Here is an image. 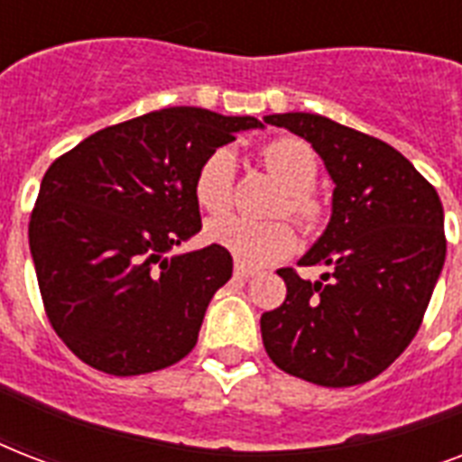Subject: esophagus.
Here are the masks:
<instances>
[{
    "mask_svg": "<svg viewBox=\"0 0 462 462\" xmlns=\"http://www.w3.org/2000/svg\"><path fill=\"white\" fill-rule=\"evenodd\" d=\"M256 273H259L256 268L246 266L242 261H235V275H237V278H254Z\"/></svg>",
    "mask_w": 462,
    "mask_h": 462,
    "instance_id": "34e87169",
    "label": "esophagus"
}]
</instances>
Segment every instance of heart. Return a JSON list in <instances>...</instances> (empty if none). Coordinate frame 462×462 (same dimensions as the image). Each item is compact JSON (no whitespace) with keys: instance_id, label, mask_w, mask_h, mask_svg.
<instances>
[{"instance_id":"1","label":"heart","mask_w":462,"mask_h":462,"mask_svg":"<svg viewBox=\"0 0 462 462\" xmlns=\"http://www.w3.org/2000/svg\"><path fill=\"white\" fill-rule=\"evenodd\" d=\"M261 162L285 187L275 213H288L300 225L311 227L321 217V203L311 187L319 174L314 148L300 139H278L261 148ZM237 160L227 148H217L203 160L194 180V196L208 213H225L235 199ZM206 239L235 254L242 263L263 266L282 259L295 246V232L288 223H254L239 216L216 217L206 225Z\"/></svg>"}]
</instances>
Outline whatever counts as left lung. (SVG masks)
<instances>
[{"mask_svg": "<svg viewBox=\"0 0 462 462\" xmlns=\"http://www.w3.org/2000/svg\"><path fill=\"white\" fill-rule=\"evenodd\" d=\"M321 155L333 189L328 227L302 256L319 281L281 268L288 297L261 316L268 357L319 386L372 381L420 330L446 259L437 189L393 146L321 115H268Z\"/></svg>", "mask_w": 462, "mask_h": 462, "instance_id": "1", "label": "left lung"}]
</instances>
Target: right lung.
Returning a JSON list of instances; mask_svg holds the SVG:
<instances>
[{"label":"right lung","instance_id":"add662e5","mask_svg":"<svg viewBox=\"0 0 462 462\" xmlns=\"http://www.w3.org/2000/svg\"><path fill=\"white\" fill-rule=\"evenodd\" d=\"M256 126V117L167 107L100 129L50 165L28 242L47 319L81 362L136 376L194 350L232 256L217 245L167 254L201 230L203 160Z\"/></svg>","mask_w":462,"mask_h":462}]
</instances>
